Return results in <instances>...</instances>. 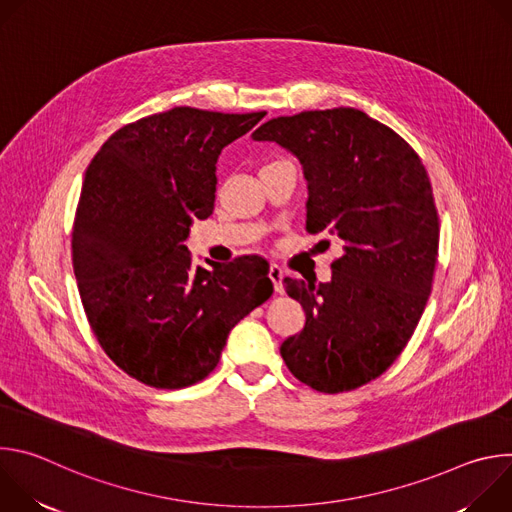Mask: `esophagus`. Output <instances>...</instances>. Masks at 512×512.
<instances>
[{"label":"esophagus","instance_id":"esophagus-1","mask_svg":"<svg viewBox=\"0 0 512 512\" xmlns=\"http://www.w3.org/2000/svg\"><path fill=\"white\" fill-rule=\"evenodd\" d=\"M269 279L273 281V289L277 294H283V269L275 263L269 265Z\"/></svg>","mask_w":512,"mask_h":512}]
</instances>
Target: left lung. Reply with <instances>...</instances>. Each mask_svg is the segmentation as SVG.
<instances>
[{
	"mask_svg": "<svg viewBox=\"0 0 512 512\" xmlns=\"http://www.w3.org/2000/svg\"><path fill=\"white\" fill-rule=\"evenodd\" d=\"M253 139L300 160L306 229L342 243L328 283L283 279L306 326L279 352L320 393L358 389L397 360L431 294L440 221L427 172L401 135L352 107L269 119Z\"/></svg>",
	"mask_w": 512,
	"mask_h": 512,
	"instance_id": "left-lung-1",
	"label": "left lung"
}]
</instances>
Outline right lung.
Segmentation results:
<instances>
[{"label": "right lung", "instance_id": "obj_1", "mask_svg": "<svg viewBox=\"0 0 512 512\" xmlns=\"http://www.w3.org/2000/svg\"><path fill=\"white\" fill-rule=\"evenodd\" d=\"M265 115L174 107L117 129L87 168L72 267L101 348L143 385L208 377L235 324L273 294L265 259L204 269L184 245L212 214L218 156Z\"/></svg>", "mask_w": 512, "mask_h": 512}]
</instances>
